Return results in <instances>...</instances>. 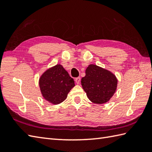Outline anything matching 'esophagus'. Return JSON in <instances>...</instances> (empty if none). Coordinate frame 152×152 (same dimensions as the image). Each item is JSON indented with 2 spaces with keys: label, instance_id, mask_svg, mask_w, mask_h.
Returning <instances> with one entry per match:
<instances>
[{
  "label": "esophagus",
  "instance_id": "1",
  "mask_svg": "<svg viewBox=\"0 0 152 152\" xmlns=\"http://www.w3.org/2000/svg\"><path fill=\"white\" fill-rule=\"evenodd\" d=\"M80 80H81V78H80V77H78V78H76L75 79V82H76L77 84H79V83H80Z\"/></svg>",
  "mask_w": 152,
  "mask_h": 152
}]
</instances>
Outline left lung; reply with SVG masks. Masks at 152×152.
<instances>
[{
  "instance_id": "left-lung-1",
  "label": "left lung",
  "mask_w": 152,
  "mask_h": 152,
  "mask_svg": "<svg viewBox=\"0 0 152 152\" xmlns=\"http://www.w3.org/2000/svg\"><path fill=\"white\" fill-rule=\"evenodd\" d=\"M81 83L90 101L101 104L109 101L114 95L118 79L110 71L92 64L86 69V76L82 78Z\"/></svg>"
}]
</instances>
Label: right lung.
Listing matches in <instances>:
<instances>
[{"label": "right lung", "instance_id": "right-lung-1", "mask_svg": "<svg viewBox=\"0 0 152 152\" xmlns=\"http://www.w3.org/2000/svg\"><path fill=\"white\" fill-rule=\"evenodd\" d=\"M39 86L45 100L53 104H58L66 99L68 93L75 84L63 66L57 64L42 74Z\"/></svg>", "mask_w": 152, "mask_h": 152}]
</instances>
